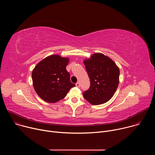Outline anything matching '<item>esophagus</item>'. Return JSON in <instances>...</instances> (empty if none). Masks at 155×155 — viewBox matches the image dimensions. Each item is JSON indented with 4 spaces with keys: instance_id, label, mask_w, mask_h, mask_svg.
Here are the masks:
<instances>
[{
    "instance_id": "esophagus-1",
    "label": "esophagus",
    "mask_w": 155,
    "mask_h": 155,
    "mask_svg": "<svg viewBox=\"0 0 155 155\" xmlns=\"http://www.w3.org/2000/svg\"><path fill=\"white\" fill-rule=\"evenodd\" d=\"M75 85H76V86L78 87H79L80 86V84L79 82H77V83L75 84Z\"/></svg>"
}]
</instances>
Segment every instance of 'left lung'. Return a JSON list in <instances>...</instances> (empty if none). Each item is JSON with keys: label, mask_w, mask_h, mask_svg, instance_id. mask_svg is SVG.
I'll return each mask as SVG.
<instances>
[{"label": "left lung", "mask_w": 155, "mask_h": 155, "mask_svg": "<svg viewBox=\"0 0 155 155\" xmlns=\"http://www.w3.org/2000/svg\"><path fill=\"white\" fill-rule=\"evenodd\" d=\"M91 85L83 94L93 105L108 101L114 95L118 84L120 70L114 61L102 53H94L84 61Z\"/></svg>", "instance_id": "left-lung-1"}]
</instances>
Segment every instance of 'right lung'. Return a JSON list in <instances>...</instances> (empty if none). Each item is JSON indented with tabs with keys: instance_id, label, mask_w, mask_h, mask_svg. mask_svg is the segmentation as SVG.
Here are the masks:
<instances>
[{
	"instance_id": "obj_1",
	"label": "right lung",
	"mask_w": 155,
	"mask_h": 155,
	"mask_svg": "<svg viewBox=\"0 0 155 155\" xmlns=\"http://www.w3.org/2000/svg\"><path fill=\"white\" fill-rule=\"evenodd\" d=\"M69 62L68 58L51 55L38 62L33 69L34 90L43 101L55 103L64 99L71 88L75 86L65 68Z\"/></svg>"
}]
</instances>
